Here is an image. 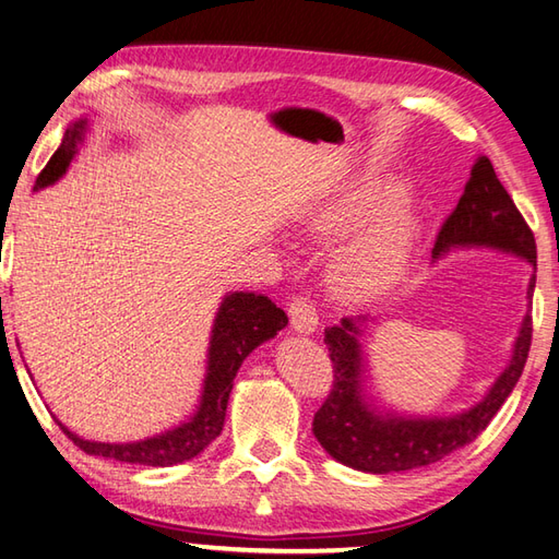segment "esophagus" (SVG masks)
Listing matches in <instances>:
<instances>
[{
	"label": "esophagus",
	"mask_w": 559,
	"mask_h": 559,
	"mask_svg": "<svg viewBox=\"0 0 559 559\" xmlns=\"http://www.w3.org/2000/svg\"><path fill=\"white\" fill-rule=\"evenodd\" d=\"M288 314H290V326L298 334H312L317 330V324H320V320H317V312H314V305L308 298H300V295L298 298H293Z\"/></svg>",
	"instance_id": "obj_1"
}]
</instances>
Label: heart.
<instances>
[{
  "instance_id": "b5f03b06",
  "label": "heart",
  "mask_w": 559,
  "mask_h": 559,
  "mask_svg": "<svg viewBox=\"0 0 559 559\" xmlns=\"http://www.w3.org/2000/svg\"><path fill=\"white\" fill-rule=\"evenodd\" d=\"M392 181L364 179L346 186L312 217L314 235L338 239L373 214L368 225L342 247L330 269L338 298L368 302L388 293L407 271L421 233V217L409 195Z\"/></svg>"
}]
</instances>
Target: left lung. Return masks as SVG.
<instances>
[{
	"mask_svg": "<svg viewBox=\"0 0 559 559\" xmlns=\"http://www.w3.org/2000/svg\"><path fill=\"white\" fill-rule=\"evenodd\" d=\"M487 247L513 254L535 269V237L516 203L497 179L495 167L477 157L455 211L445 217L433 245V259L453 249ZM535 271L531 273L526 300L533 302ZM366 317H344L342 324L324 330L334 382L332 392L314 414L312 433L334 461L360 473L388 475L443 461L457 448L473 443L495 419L501 404L516 388L531 352L533 322L526 312L513 354L483 402L453 417H400L382 414L364 395V334Z\"/></svg>",
	"mask_w": 559,
	"mask_h": 559,
	"instance_id": "8db88e82",
	"label": "left lung"
}]
</instances>
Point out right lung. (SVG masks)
<instances>
[{"mask_svg":"<svg viewBox=\"0 0 559 559\" xmlns=\"http://www.w3.org/2000/svg\"><path fill=\"white\" fill-rule=\"evenodd\" d=\"M86 120H76L64 130L62 145L55 150V155L46 164V169L38 174L36 191L58 181L68 171L72 157L76 155V145L84 140ZM2 302V300H0ZM288 324V317L281 308H276L266 295L257 293H229L221 302V310L215 314L211 346H207V368L203 380V392L199 409H195L189 421H183L174 429L159 436H150L145 441L133 443H102V441H84L72 433L68 426L60 429L64 436L84 453L114 457L120 463L133 465H152V467H169L199 455L203 448L211 445L223 431L227 400L233 392V380L245 358L254 352L259 344L269 342L276 336L283 326Z\"/></svg>","mask_w":559,"mask_h":559,"instance_id":"right-lung-1","label":"right lung"}]
</instances>
